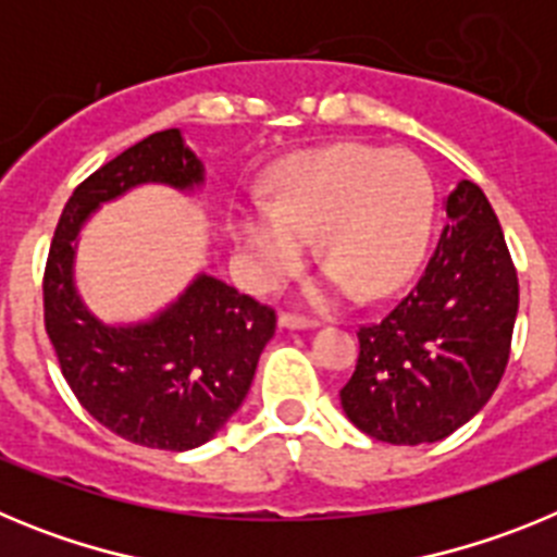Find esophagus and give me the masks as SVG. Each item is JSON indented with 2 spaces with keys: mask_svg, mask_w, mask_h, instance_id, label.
<instances>
[{
  "mask_svg": "<svg viewBox=\"0 0 557 557\" xmlns=\"http://www.w3.org/2000/svg\"><path fill=\"white\" fill-rule=\"evenodd\" d=\"M278 326L284 329H312L318 326L314 318H307V314H298V312H282L278 314Z\"/></svg>",
  "mask_w": 557,
  "mask_h": 557,
  "instance_id": "34e87169",
  "label": "esophagus"
}]
</instances>
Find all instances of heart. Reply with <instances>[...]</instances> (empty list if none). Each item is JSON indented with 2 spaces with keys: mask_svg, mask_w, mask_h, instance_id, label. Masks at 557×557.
Masks as SVG:
<instances>
[{
  "mask_svg": "<svg viewBox=\"0 0 557 557\" xmlns=\"http://www.w3.org/2000/svg\"><path fill=\"white\" fill-rule=\"evenodd\" d=\"M432 209L430 172L412 152L334 145L287 161L273 181V203L239 211L236 234L259 287L293 275L318 234L329 284L379 298L421 262Z\"/></svg>",
  "mask_w": 557,
  "mask_h": 557,
  "instance_id": "heart-1",
  "label": "heart"
}]
</instances>
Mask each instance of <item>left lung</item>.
I'll return each mask as SVG.
<instances>
[{
	"label": "left lung",
	"instance_id": "8db88e82",
	"mask_svg": "<svg viewBox=\"0 0 557 557\" xmlns=\"http://www.w3.org/2000/svg\"><path fill=\"white\" fill-rule=\"evenodd\" d=\"M424 273L376 323L359 326V357L339 401L382 444H435L460 430L505 376L519 278L485 191L460 181Z\"/></svg>",
	"mask_w": 557,
	"mask_h": 557
}]
</instances>
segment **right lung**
Masks as SVG:
<instances>
[{"label": "right lung", "mask_w": 557, "mask_h": 557, "mask_svg": "<svg viewBox=\"0 0 557 557\" xmlns=\"http://www.w3.org/2000/svg\"><path fill=\"white\" fill-rule=\"evenodd\" d=\"M191 189L203 166L178 127L150 133L91 172L69 198L44 268V326L66 385L88 416L147 449L206 444L248 396L259 354L275 334V309L211 275L139 326H102L72 284L83 220L139 184Z\"/></svg>", "instance_id": "1"}]
</instances>
